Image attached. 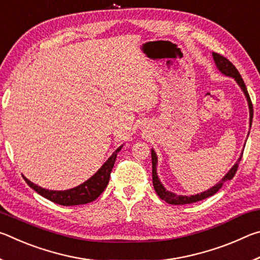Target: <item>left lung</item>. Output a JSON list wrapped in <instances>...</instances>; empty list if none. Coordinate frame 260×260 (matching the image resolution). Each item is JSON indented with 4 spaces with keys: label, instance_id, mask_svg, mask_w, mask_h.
<instances>
[{
    "label": "left lung",
    "instance_id": "obj_1",
    "mask_svg": "<svg viewBox=\"0 0 260 260\" xmlns=\"http://www.w3.org/2000/svg\"><path fill=\"white\" fill-rule=\"evenodd\" d=\"M213 58L215 64H217V68L221 71L223 74H226L228 77H233L236 80V82L239 83L240 87L242 88V90L244 91V94L246 96V100H248L249 103V109H250V125L252 124V117H253V107H252V102L251 99H250L248 90H246L245 83L242 79L241 74L237 71V69L233 65L230 60H228L226 57H223L222 55L217 54V52H213ZM151 160H152V183H153V188L157 192V195L160 197L162 201H165L166 203L169 204H174V205H183V204H191V203H196V202H200L202 200L208 199V197L214 195L215 192L219 191V189L222 187V184L225 183L228 180H232L234 178V175L236 174V171L239 169V161L241 160V158L239 159V161L232 167L230 172H228L225 177L221 179V181H219V183L215 184L214 187H212L209 190H206L204 192L197 193L195 196H179L175 195V193L171 192L169 190L162 187V184L160 183L159 179L157 177L156 173V165H157V156L153 150H151Z\"/></svg>",
    "mask_w": 260,
    "mask_h": 260
}]
</instances>
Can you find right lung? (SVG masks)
I'll return each mask as SVG.
<instances>
[{
  "instance_id": "obj_1",
  "label": "right lung",
  "mask_w": 260,
  "mask_h": 260,
  "mask_svg": "<svg viewBox=\"0 0 260 260\" xmlns=\"http://www.w3.org/2000/svg\"><path fill=\"white\" fill-rule=\"evenodd\" d=\"M120 149L121 147L118 148L112 153V156L104 162V165L89 180H87L86 182H83L76 188L69 189V190H48V189H43L37 186V184H34L33 182H30L25 177L23 178L30 188L34 189L38 193H40L41 196L46 197L47 200L54 202L56 204L71 206L90 203V202L98 199L101 193L104 191V189L107 188L110 180V174H111L112 167L114 165V161H116L117 153L120 151Z\"/></svg>"
}]
</instances>
